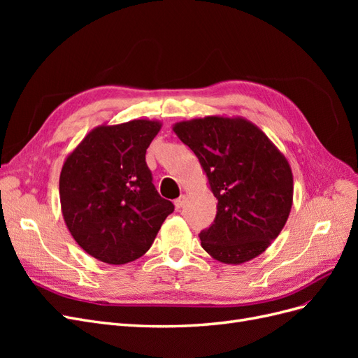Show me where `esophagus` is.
Masks as SVG:
<instances>
[{
    "mask_svg": "<svg viewBox=\"0 0 358 358\" xmlns=\"http://www.w3.org/2000/svg\"><path fill=\"white\" fill-rule=\"evenodd\" d=\"M185 200H187V197L183 196V194H182V196H180L179 199H176V200H175V206H176V209H180V208H183V204H185Z\"/></svg>",
    "mask_w": 358,
    "mask_h": 358,
    "instance_id": "obj_1",
    "label": "esophagus"
}]
</instances>
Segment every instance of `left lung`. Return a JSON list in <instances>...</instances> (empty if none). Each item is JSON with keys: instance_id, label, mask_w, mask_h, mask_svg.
<instances>
[{"instance_id": "1", "label": "left lung", "mask_w": 358, "mask_h": 358, "mask_svg": "<svg viewBox=\"0 0 358 358\" xmlns=\"http://www.w3.org/2000/svg\"><path fill=\"white\" fill-rule=\"evenodd\" d=\"M200 161L216 216L200 233L201 246L224 264H242L282 231L292 206V171L285 155L242 116H206L173 125Z\"/></svg>"}]
</instances>
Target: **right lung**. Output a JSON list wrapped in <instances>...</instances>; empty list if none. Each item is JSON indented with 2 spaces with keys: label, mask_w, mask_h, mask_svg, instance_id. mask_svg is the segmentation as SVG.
Returning a JSON list of instances; mask_svg holds the SVG:
<instances>
[{
  "label": "right lung",
  "mask_w": 358,
  "mask_h": 358,
  "mask_svg": "<svg viewBox=\"0 0 358 358\" xmlns=\"http://www.w3.org/2000/svg\"><path fill=\"white\" fill-rule=\"evenodd\" d=\"M161 127L154 119L99 125L64 161V221L83 251L103 263L125 264L146 254L175 210L157 192L145 161Z\"/></svg>",
  "instance_id": "add662e5"
}]
</instances>
